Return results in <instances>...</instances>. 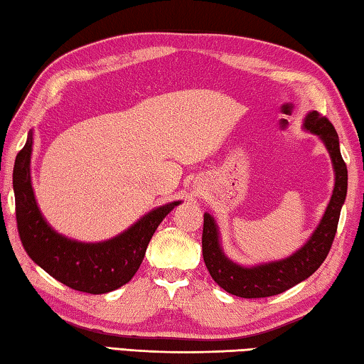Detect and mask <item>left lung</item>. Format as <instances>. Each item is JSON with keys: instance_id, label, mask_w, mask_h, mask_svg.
<instances>
[{"instance_id": "left-lung-1", "label": "left lung", "mask_w": 364, "mask_h": 364, "mask_svg": "<svg viewBox=\"0 0 364 364\" xmlns=\"http://www.w3.org/2000/svg\"><path fill=\"white\" fill-rule=\"evenodd\" d=\"M304 130L316 134L328 149L334 168V191L316 230L299 250L281 260L244 267L228 258L221 247L217 221L210 213H204L202 255L205 267L220 287L237 297L262 299L287 291L310 278L321 267L331 250L338 217L347 197V165L342 159L336 128L326 117L319 115L316 110L308 112L304 120Z\"/></svg>"}]
</instances>
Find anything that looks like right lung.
Wrapping results in <instances>:
<instances>
[{"instance_id":"add662e5","label":"right lung","mask_w":364,"mask_h":364,"mask_svg":"<svg viewBox=\"0 0 364 364\" xmlns=\"http://www.w3.org/2000/svg\"><path fill=\"white\" fill-rule=\"evenodd\" d=\"M32 149L33 132H30L12 171L17 230L28 257L54 279L80 292L107 294L127 284L143 262L157 226L181 200L152 208L107 241H75L59 234L40 212L30 175Z\"/></svg>"}]
</instances>
